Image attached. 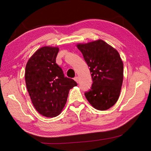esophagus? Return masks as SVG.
<instances>
[{"instance_id":"esophagus-1","label":"esophagus","mask_w":151,"mask_h":151,"mask_svg":"<svg viewBox=\"0 0 151 151\" xmlns=\"http://www.w3.org/2000/svg\"><path fill=\"white\" fill-rule=\"evenodd\" d=\"M75 81L77 83H79V78L78 77V76H76V77L75 78Z\"/></svg>"}]
</instances>
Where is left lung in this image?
Returning a JSON list of instances; mask_svg holds the SVG:
<instances>
[{
  "label": "left lung",
  "instance_id": "obj_1",
  "mask_svg": "<svg viewBox=\"0 0 151 151\" xmlns=\"http://www.w3.org/2000/svg\"><path fill=\"white\" fill-rule=\"evenodd\" d=\"M90 67L93 85L85 93L94 109L105 111L116 103L123 81V63L115 48L101 39L76 45Z\"/></svg>",
  "mask_w": 151,
  "mask_h": 151
}]
</instances>
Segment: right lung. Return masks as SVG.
<instances>
[{
    "mask_svg": "<svg viewBox=\"0 0 151 151\" xmlns=\"http://www.w3.org/2000/svg\"><path fill=\"white\" fill-rule=\"evenodd\" d=\"M57 47H43L30 57L25 68V82L33 106L40 114L55 117L60 114L70 88L76 82L65 77L56 63Z\"/></svg>",
    "mask_w": 151,
    "mask_h": 151,
    "instance_id": "add662e5",
    "label": "right lung"
}]
</instances>
